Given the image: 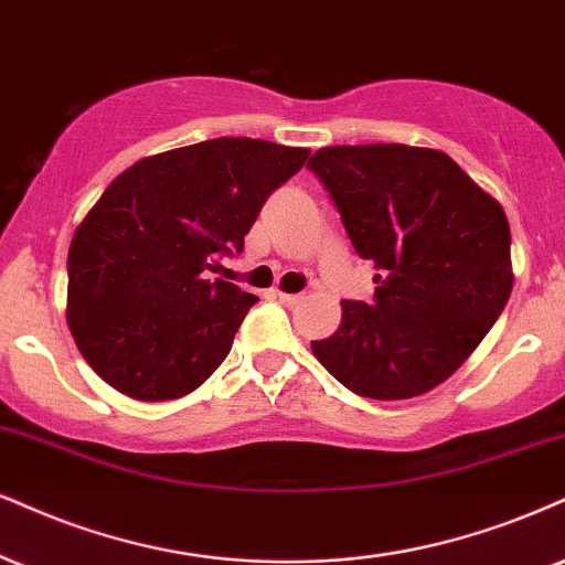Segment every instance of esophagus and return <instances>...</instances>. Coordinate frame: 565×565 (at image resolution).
Segmentation results:
<instances>
[{
	"mask_svg": "<svg viewBox=\"0 0 565 565\" xmlns=\"http://www.w3.org/2000/svg\"><path fill=\"white\" fill-rule=\"evenodd\" d=\"M277 298H280L285 306H296L303 301V294H282V290H277Z\"/></svg>",
	"mask_w": 565,
	"mask_h": 565,
	"instance_id": "34e87169",
	"label": "esophagus"
}]
</instances>
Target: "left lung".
Wrapping results in <instances>:
<instances>
[{
  "mask_svg": "<svg viewBox=\"0 0 565 565\" xmlns=\"http://www.w3.org/2000/svg\"><path fill=\"white\" fill-rule=\"evenodd\" d=\"M309 170L338 206L374 301H343L311 351L340 385L374 401L437 387L475 353L513 288L503 206L448 154L403 143L327 146Z\"/></svg>",
  "mask_w": 565,
  "mask_h": 565,
  "instance_id": "1",
  "label": "left lung"
}]
</instances>
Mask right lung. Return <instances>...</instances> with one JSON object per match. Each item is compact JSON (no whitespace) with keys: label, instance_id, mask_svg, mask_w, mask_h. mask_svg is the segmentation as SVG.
I'll return each instance as SVG.
<instances>
[{"label":"right lung","instance_id":"1","mask_svg":"<svg viewBox=\"0 0 565 565\" xmlns=\"http://www.w3.org/2000/svg\"><path fill=\"white\" fill-rule=\"evenodd\" d=\"M306 159L262 138H212L107 185L67 254L70 332L107 385L157 403L212 377L259 298L206 271L241 254L264 201Z\"/></svg>","mask_w":565,"mask_h":565}]
</instances>
